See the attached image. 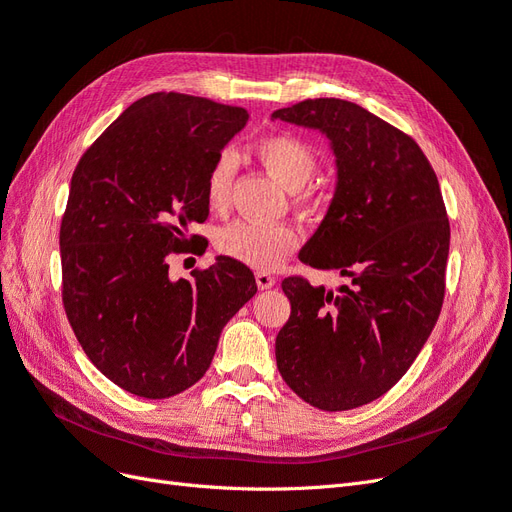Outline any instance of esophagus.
Segmentation results:
<instances>
[{"instance_id": "34e87169", "label": "esophagus", "mask_w": 512, "mask_h": 512, "mask_svg": "<svg viewBox=\"0 0 512 512\" xmlns=\"http://www.w3.org/2000/svg\"><path fill=\"white\" fill-rule=\"evenodd\" d=\"M255 280H257V287L263 291V289H272L276 285V278L268 272H257L255 274Z\"/></svg>"}]
</instances>
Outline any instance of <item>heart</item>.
<instances>
[{"instance_id":"heart-1","label":"heart","mask_w":512,"mask_h":512,"mask_svg":"<svg viewBox=\"0 0 512 512\" xmlns=\"http://www.w3.org/2000/svg\"><path fill=\"white\" fill-rule=\"evenodd\" d=\"M255 153L261 166L289 191L302 189L315 174L317 157L312 148L295 136L278 134L257 142ZM236 174V157L221 153L208 174L206 197L212 208L227 202L229 187ZM300 238L289 225H257L238 221L225 227L217 238V249L234 261L257 270H272L298 246Z\"/></svg>"}]
</instances>
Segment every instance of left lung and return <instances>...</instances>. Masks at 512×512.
Masks as SVG:
<instances>
[{
	"mask_svg": "<svg viewBox=\"0 0 512 512\" xmlns=\"http://www.w3.org/2000/svg\"><path fill=\"white\" fill-rule=\"evenodd\" d=\"M315 129L334 155L336 187L300 259L353 287L285 278L291 317L276 336V366L304 402L351 410L387 393L438 321L449 219L419 144L353 102L317 97L272 112Z\"/></svg>",
	"mask_w": 512,
	"mask_h": 512,
	"instance_id": "8db88e82",
	"label": "left lung"
}]
</instances>
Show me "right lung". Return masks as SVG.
I'll use <instances>...</instances> for the list:
<instances>
[{
  "mask_svg": "<svg viewBox=\"0 0 512 512\" xmlns=\"http://www.w3.org/2000/svg\"><path fill=\"white\" fill-rule=\"evenodd\" d=\"M246 123L244 108L146 95L72 176L59 234L63 306L93 366L140 398L200 381L225 323L257 293L253 272L223 255L193 278L174 280L168 266L191 225L206 221L208 174Z\"/></svg>",
  "mask_w": 512,
  "mask_h": 512,
  "instance_id": "add662e5",
  "label": "right lung"
}]
</instances>
